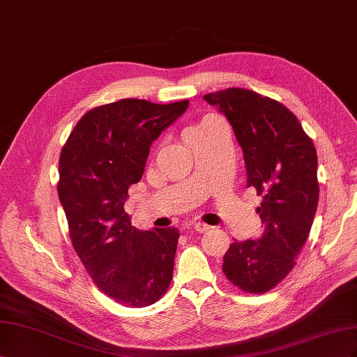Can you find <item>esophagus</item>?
Here are the masks:
<instances>
[{"label":"esophagus","instance_id":"esophagus-1","mask_svg":"<svg viewBox=\"0 0 357 357\" xmlns=\"http://www.w3.org/2000/svg\"><path fill=\"white\" fill-rule=\"evenodd\" d=\"M192 227H195V230L197 233H205L206 230H209V226L206 222H202V221H196L195 224H192Z\"/></svg>","mask_w":357,"mask_h":357}]
</instances>
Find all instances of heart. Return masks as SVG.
I'll list each match as a JSON object with an SVG mask.
<instances>
[{
    "label": "heart",
    "mask_w": 357,
    "mask_h": 357,
    "mask_svg": "<svg viewBox=\"0 0 357 357\" xmlns=\"http://www.w3.org/2000/svg\"><path fill=\"white\" fill-rule=\"evenodd\" d=\"M211 118H205V119H202L200 122H199V124H196V126H191V127H188L185 131H184V136L185 135H188V133H191V131H196V130H199L203 124H205V122H208Z\"/></svg>",
    "instance_id": "b5f03b06"
}]
</instances>
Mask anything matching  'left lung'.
Returning a JSON list of instances; mask_svg holds the SVG:
<instances>
[{
    "label": "left lung",
    "instance_id": "8db88e82",
    "mask_svg": "<svg viewBox=\"0 0 357 357\" xmlns=\"http://www.w3.org/2000/svg\"><path fill=\"white\" fill-rule=\"evenodd\" d=\"M229 119L243 151L247 187L261 197L257 241H235L222 272L245 293L272 290L294 268L319 203L317 151L296 115L280 101L243 88L203 96Z\"/></svg>",
    "mask_w": 357,
    "mask_h": 357
}]
</instances>
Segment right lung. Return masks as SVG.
Instances as JSON below:
<instances>
[{"instance_id": "add662e5", "label": "right lung", "mask_w": 357, "mask_h": 357, "mask_svg": "<svg viewBox=\"0 0 357 357\" xmlns=\"http://www.w3.org/2000/svg\"><path fill=\"white\" fill-rule=\"evenodd\" d=\"M188 105L122 98L97 106L61 149L58 197L71 245L96 286L124 307H149L170 286L178 229L140 231L124 203L144 175L151 144Z\"/></svg>"}]
</instances>
